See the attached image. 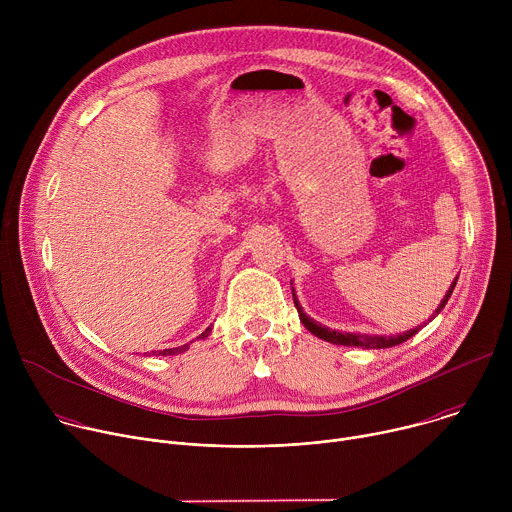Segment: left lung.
<instances>
[{"mask_svg": "<svg viewBox=\"0 0 512 512\" xmlns=\"http://www.w3.org/2000/svg\"><path fill=\"white\" fill-rule=\"evenodd\" d=\"M456 281H458V279H456ZM456 281L452 283V287H450V291L446 294V298L442 300L440 308L435 310V314H433L431 318H435L437 314H440V312L444 310V306L448 304V300H450V296H452V291H454V287H456ZM291 291H294V287H291ZM294 304H296V308H298V314H300L302 324H304V326H306L314 336H318V338H322V340H326V342H332V344H342V346H360V348H391V346H397V344H401V342L409 340L413 334H417V332H419V328H413V330L403 332V334H397V336L338 332V330H330V328H326V326L318 324L316 320H312V318L302 310L300 302L296 300V294H294Z\"/></svg>", "mask_w": 512, "mask_h": 512, "instance_id": "8db88e82", "label": "left lung"}]
</instances>
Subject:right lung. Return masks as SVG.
<instances>
[{
	"label": "right lung",
	"instance_id": "right-lung-1",
	"mask_svg": "<svg viewBox=\"0 0 512 512\" xmlns=\"http://www.w3.org/2000/svg\"><path fill=\"white\" fill-rule=\"evenodd\" d=\"M210 328H212V324L210 326H206L198 336H196V340H202V338H206L208 334H210ZM194 340H190V342H184V344H178V346H172V348H164V350H152V354H162V356H170V354H178V352H184V350H188L190 348V344H192Z\"/></svg>",
	"mask_w": 512,
	"mask_h": 512
}]
</instances>
